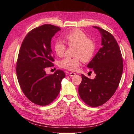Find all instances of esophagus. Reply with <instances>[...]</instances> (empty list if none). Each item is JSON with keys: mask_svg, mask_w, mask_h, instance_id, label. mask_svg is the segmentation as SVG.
I'll use <instances>...</instances> for the list:
<instances>
[{"mask_svg": "<svg viewBox=\"0 0 134 134\" xmlns=\"http://www.w3.org/2000/svg\"><path fill=\"white\" fill-rule=\"evenodd\" d=\"M69 75L70 76H74L76 75V74L74 72H71V73H70Z\"/></svg>", "mask_w": 134, "mask_h": 134, "instance_id": "1", "label": "esophagus"}]
</instances>
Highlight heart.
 <instances>
[{
	"mask_svg": "<svg viewBox=\"0 0 134 134\" xmlns=\"http://www.w3.org/2000/svg\"><path fill=\"white\" fill-rule=\"evenodd\" d=\"M64 40L70 46H75V58L65 57L59 62V66L69 70H75L79 64L80 60L87 62L92 58L96 50V45L92 40L82 30L76 29L69 33L64 37ZM53 49L56 55L63 56L65 45L61 41H55Z\"/></svg>",
	"mask_w": 134,
	"mask_h": 134,
	"instance_id": "heart-1",
	"label": "heart"
}]
</instances>
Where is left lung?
Masks as SVG:
<instances>
[{"label": "left lung", "mask_w": 134, "mask_h": 134, "mask_svg": "<svg viewBox=\"0 0 134 134\" xmlns=\"http://www.w3.org/2000/svg\"><path fill=\"white\" fill-rule=\"evenodd\" d=\"M97 29L101 36V48L87 67L96 74L91 79L82 74L78 88L81 98L87 105L97 107L104 104L114 94L120 83L123 69L121 51L115 38L101 27Z\"/></svg>", "instance_id": "1"}]
</instances>
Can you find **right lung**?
I'll use <instances>...</instances> for the list:
<instances>
[{
  "mask_svg": "<svg viewBox=\"0 0 134 134\" xmlns=\"http://www.w3.org/2000/svg\"><path fill=\"white\" fill-rule=\"evenodd\" d=\"M60 30L50 24L36 27L27 33L20 48L16 69L18 81L25 96L37 105L51 103L58 96L65 76L60 70L52 75L45 71L53 65L51 40Z\"/></svg>",
  "mask_w": 134,
  "mask_h": 134,
  "instance_id": "right-lung-1",
  "label": "right lung"
}]
</instances>
